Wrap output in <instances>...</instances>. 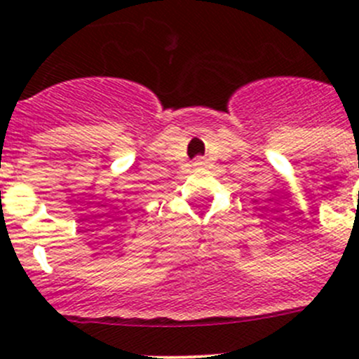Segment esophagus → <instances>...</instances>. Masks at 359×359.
<instances>
[{
    "label": "esophagus",
    "instance_id": "1",
    "mask_svg": "<svg viewBox=\"0 0 359 359\" xmlns=\"http://www.w3.org/2000/svg\"><path fill=\"white\" fill-rule=\"evenodd\" d=\"M196 165H203V161H201V159H198V161H196Z\"/></svg>",
    "mask_w": 359,
    "mask_h": 359
}]
</instances>
